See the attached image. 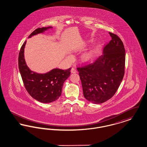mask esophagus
<instances>
[{"instance_id": "obj_1", "label": "esophagus", "mask_w": 147, "mask_h": 147, "mask_svg": "<svg viewBox=\"0 0 147 147\" xmlns=\"http://www.w3.org/2000/svg\"><path fill=\"white\" fill-rule=\"evenodd\" d=\"M71 73H77V70L74 68H72L71 69Z\"/></svg>"}]
</instances>
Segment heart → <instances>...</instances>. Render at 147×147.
Segmentation results:
<instances>
[{
	"instance_id": "heart-1",
	"label": "heart",
	"mask_w": 147,
	"mask_h": 147,
	"mask_svg": "<svg viewBox=\"0 0 147 147\" xmlns=\"http://www.w3.org/2000/svg\"><path fill=\"white\" fill-rule=\"evenodd\" d=\"M91 56H92V53H86L85 55H84V56H83L82 59L84 61H89L90 58H91Z\"/></svg>"
}]
</instances>
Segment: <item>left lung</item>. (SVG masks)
<instances>
[{"label": "left lung", "instance_id": "obj_1", "mask_svg": "<svg viewBox=\"0 0 147 147\" xmlns=\"http://www.w3.org/2000/svg\"><path fill=\"white\" fill-rule=\"evenodd\" d=\"M109 34L112 39L104 47V54L94 62L77 67L84 96L94 104H101L112 98L125 74L123 43L117 35Z\"/></svg>", "mask_w": 147, "mask_h": 147}]
</instances>
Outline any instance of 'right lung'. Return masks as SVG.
Masks as SVG:
<instances>
[{"label":"right lung","mask_w":147,"mask_h":147,"mask_svg":"<svg viewBox=\"0 0 147 147\" xmlns=\"http://www.w3.org/2000/svg\"><path fill=\"white\" fill-rule=\"evenodd\" d=\"M50 28H36L28 37L41 33ZM25 44L26 41L20 50L18 64L26 90L31 96L40 102L49 103L56 101L61 95L63 83L69 77L71 68L66 70L54 69L43 74L35 73L29 69L25 62L24 51Z\"/></svg>","instance_id":"right-lung-1"}]
</instances>
